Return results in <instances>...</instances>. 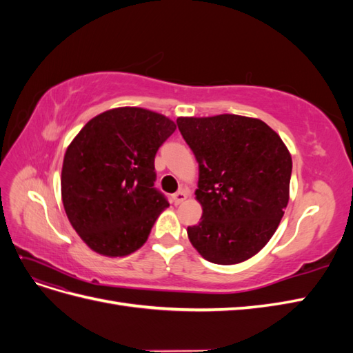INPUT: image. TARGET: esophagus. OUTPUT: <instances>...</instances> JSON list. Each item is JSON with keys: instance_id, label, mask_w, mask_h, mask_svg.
I'll use <instances>...</instances> for the list:
<instances>
[{"instance_id": "esophagus-1", "label": "esophagus", "mask_w": 353, "mask_h": 353, "mask_svg": "<svg viewBox=\"0 0 353 353\" xmlns=\"http://www.w3.org/2000/svg\"><path fill=\"white\" fill-rule=\"evenodd\" d=\"M187 197H188V194L185 193V191H178V193L174 194L175 205H181V203H183L184 200H187Z\"/></svg>"}]
</instances>
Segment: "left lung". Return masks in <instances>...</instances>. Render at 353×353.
<instances>
[{
  "instance_id": "8db88e82",
  "label": "left lung",
  "mask_w": 353,
  "mask_h": 353,
  "mask_svg": "<svg viewBox=\"0 0 353 353\" xmlns=\"http://www.w3.org/2000/svg\"><path fill=\"white\" fill-rule=\"evenodd\" d=\"M199 163L203 215L187 234L212 263L250 259L271 240L288 203L292 156L272 128L239 114L178 117Z\"/></svg>"
}]
</instances>
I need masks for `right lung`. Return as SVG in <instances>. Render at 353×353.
Instances as JSON below:
<instances>
[{"instance_id": "obj_1", "label": "right lung", "mask_w": 353, "mask_h": 353, "mask_svg": "<svg viewBox=\"0 0 353 353\" xmlns=\"http://www.w3.org/2000/svg\"><path fill=\"white\" fill-rule=\"evenodd\" d=\"M176 125L141 109L117 108L85 125L61 168V200L73 230L103 256H126L147 241L169 203L154 188V157Z\"/></svg>"}]
</instances>
